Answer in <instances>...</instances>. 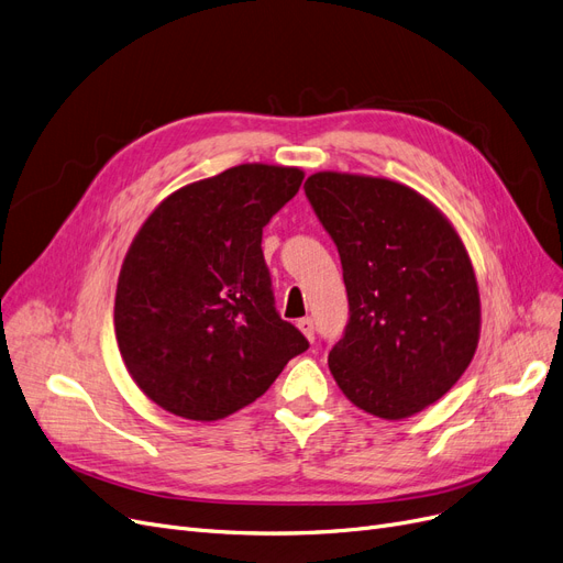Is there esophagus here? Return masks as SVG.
Segmentation results:
<instances>
[{
	"mask_svg": "<svg viewBox=\"0 0 563 563\" xmlns=\"http://www.w3.org/2000/svg\"><path fill=\"white\" fill-rule=\"evenodd\" d=\"M299 331H301V334L310 341V343H313V339H316V327H313V320H310V318H303V320H299Z\"/></svg>",
	"mask_w": 563,
	"mask_h": 563,
	"instance_id": "esophagus-1",
	"label": "esophagus"
}]
</instances>
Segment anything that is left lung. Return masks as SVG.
Here are the masks:
<instances>
[{"mask_svg":"<svg viewBox=\"0 0 563 563\" xmlns=\"http://www.w3.org/2000/svg\"><path fill=\"white\" fill-rule=\"evenodd\" d=\"M303 190L339 247L350 301L331 376L364 412L410 418L454 387L481 341L468 250L441 208L399 180L318 172Z\"/></svg>","mask_w":563,"mask_h":563,"instance_id":"obj_1","label":"left lung"}]
</instances>
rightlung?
Wrapping results in <instances>:
<instances>
[{
  "mask_svg": "<svg viewBox=\"0 0 563 563\" xmlns=\"http://www.w3.org/2000/svg\"><path fill=\"white\" fill-rule=\"evenodd\" d=\"M303 169L247 162L195 180L145 218L122 260L113 324L136 387L183 420L260 399L308 347L274 308L262 229Z\"/></svg>",
  "mask_w": 563,
  "mask_h": 563,
  "instance_id": "add662e5",
  "label": "right lung"
}]
</instances>
